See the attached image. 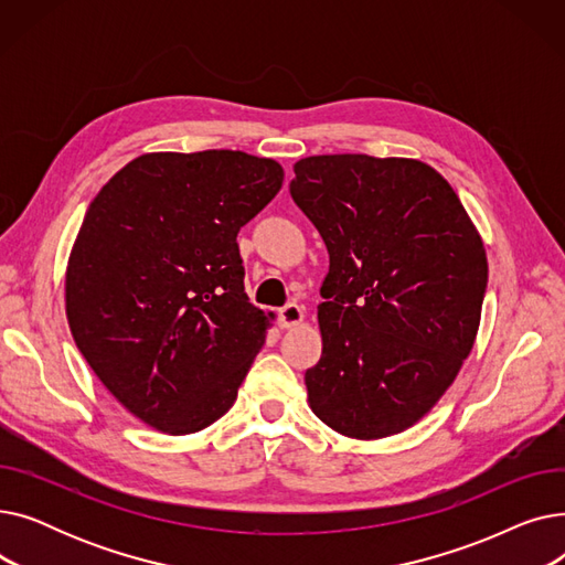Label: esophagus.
Segmentation results:
<instances>
[{"label":"esophagus","mask_w":565,"mask_h":565,"mask_svg":"<svg viewBox=\"0 0 565 565\" xmlns=\"http://www.w3.org/2000/svg\"><path fill=\"white\" fill-rule=\"evenodd\" d=\"M305 320V311L300 305H286L284 309H279V324L284 330L295 328V324H300Z\"/></svg>","instance_id":"1"}]
</instances>
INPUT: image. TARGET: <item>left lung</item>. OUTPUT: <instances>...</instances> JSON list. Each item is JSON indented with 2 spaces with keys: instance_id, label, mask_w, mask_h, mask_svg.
Instances as JSON below:
<instances>
[{
  "instance_id": "1",
  "label": "left lung",
  "mask_w": 565,
  "mask_h": 565,
  "mask_svg": "<svg viewBox=\"0 0 565 565\" xmlns=\"http://www.w3.org/2000/svg\"><path fill=\"white\" fill-rule=\"evenodd\" d=\"M292 171L290 196L330 254L309 405L345 437L403 433L473 348L488 286L481 235L426 162L341 153Z\"/></svg>"
}]
</instances>
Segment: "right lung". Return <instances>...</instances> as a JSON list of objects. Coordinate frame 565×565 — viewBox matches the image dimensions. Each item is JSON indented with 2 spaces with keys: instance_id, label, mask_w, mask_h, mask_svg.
Here are the masks:
<instances>
[{
  "instance_id": "right-lung-1",
  "label": "right lung",
  "mask_w": 565,
  "mask_h": 565,
  "mask_svg": "<svg viewBox=\"0 0 565 565\" xmlns=\"http://www.w3.org/2000/svg\"><path fill=\"white\" fill-rule=\"evenodd\" d=\"M284 169L243 151L146 153L109 178L66 270L88 366L137 419L190 435L231 409L275 313L245 292L237 231Z\"/></svg>"
}]
</instances>
